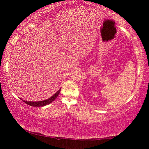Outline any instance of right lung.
Here are the masks:
<instances>
[{
	"label": "right lung",
	"instance_id": "obj_1",
	"mask_svg": "<svg viewBox=\"0 0 149 149\" xmlns=\"http://www.w3.org/2000/svg\"><path fill=\"white\" fill-rule=\"evenodd\" d=\"M61 89V88H60V89L58 91H57V92L54 95H53L52 97H50L48 99L42 100V101H36V102H33V101H26V100H24L22 99V100L24 101L25 103H26L27 104H28V105H29L31 106H33V107L45 106L47 105V104H49L50 103H51L56 99L57 97H58V95L59 94Z\"/></svg>",
	"mask_w": 149,
	"mask_h": 149
}]
</instances>
